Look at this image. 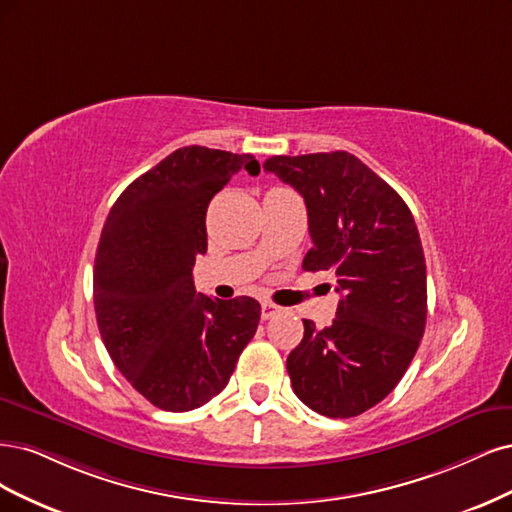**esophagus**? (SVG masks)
I'll list each match as a JSON object with an SVG mask.
<instances>
[{
  "mask_svg": "<svg viewBox=\"0 0 512 512\" xmlns=\"http://www.w3.org/2000/svg\"><path fill=\"white\" fill-rule=\"evenodd\" d=\"M280 312H283V308L272 304V302H263L261 304V319H272V317L280 315Z\"/></svg>",
  "mask_w": 512,
  "mask_h": 512,
  "instance_id": "esophagus-1",
  "label": "esophagus"
}]
</instances>
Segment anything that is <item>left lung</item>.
Masks as SVG:
<instances>
[{
    "label": "left lung",
    "instance_id": "left-lung-1",
    "mask_svg": "<svg viewBox=\"0 0 512 512\" xmlns=\"http://www.w3.org/2000/svg\"><path fill=\"white\" fill-rule=\"evenodd\" d=\"M263 170L298 191L312 249L302 268L332 270L342 293L325 329L304 319L287 357L295 395L319 415L349 419L395 389L425 332L423 246L406 202L346 151L276 155Z\"/></svg>",
    "mask_w": 512,
    "mask_h": 512
}]
</instances>
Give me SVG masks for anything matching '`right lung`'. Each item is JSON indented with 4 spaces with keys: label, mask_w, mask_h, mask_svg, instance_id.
Here are the masks:
<instances>
[{
    "label": "right lung",
    "mask_w": 512,
    "mask_h": 512,
    "mask_svg": "<svg viewBox=\"0 0 512 512\" xmlns=\"http://www.w3.org/2000/svg\"><path fill=\"white\" fill-rule=\"evenodd\" d=\"M253 155L185 146L136 178L114 202L93 268L97 327L114 366L142 398L170 412L200 408L234 374L257 332V300L195 291L208 249L206 210Z\"/></svg>",
    "instance_id": "obj_1"
}]
</instances>
